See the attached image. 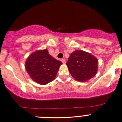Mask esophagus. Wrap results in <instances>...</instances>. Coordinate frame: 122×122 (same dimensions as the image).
I'll use <instances>...</instances> for the list:
<instances>
[{"instance_id":"esophagus-1","label":"esophagus","mask_w":122,"mask_h":122,"mask_svg":"<svg viewBox=\"0 0 122 122\" xmlns=\"http://www.w3.org/2000/svg\"><path fill=\"white\" fill-rule=\"evenodd\" d=\"M61 62H62L63 64L66 63V61H65V59H62V60H61Z\"/></svg>"}]
</instances>
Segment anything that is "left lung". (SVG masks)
<instances>
[{
  "label": "left lung",
  "mask_w": 122,
  "mask_h": 122,
  "mask_svg": "<svg viewBox=\"0 0 122 122\" xmlns=\"http://www.w3.org/2000/svg\"><path fill=\"white\" fill-rule=\"evenodd\" d=\"M66 65L73 78L80 82L89 80L98 71V60L91 54L82 50L72 52Z\"/></svg>",
  "instance_id": "8db88e82"
}]
</instances>
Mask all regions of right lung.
Instances as JSON below:
<instances>
[{
  "label": "right lung",
  "instance_id": "obj_1",
  "mask_svg": "<svg viewBox=\"0 0 122 122\" xmlns=\"http://www.w3.org/2000/svg\"><path fill=\"white\" fill-rule=\"evenodd\" d=\"M61 64V61L50 56L46 49L31 54L25 62V69L33 81L46 85L56 78Z\"/></svg>",
  "mask_w": 122,
  "mask_h": 122
}]
</instances>
